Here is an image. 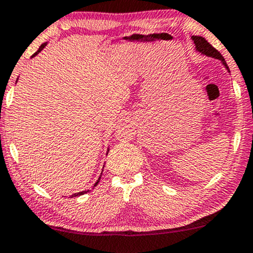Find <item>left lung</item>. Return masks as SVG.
Wrapping results in <instances>:
<instances>
[{"instance_id":"1","label":"left lung","mask_w":253,"mask_h":253,"mask_svg":"<svg viewBox=\"0 0 253 253\" xmlns=\"http://www.w3.org/2000/svg\"><path fill=\"white\" fill-rule=\"evenodd\" d=\"M192 41L194 42V45H196V50L199 51V53L204 54V55L206 56H210V57H213V59H217V60H220L221 62H223V65L225 66V68L227 69V71L230 72L229 67H227L226 62H225V59L223 57L219 51L215 49L214 47H212L211 44L209 43L208 41H206L205 39L203 38V36H192Z\"/></svg>"}]
</instances>
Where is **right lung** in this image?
Wrapping results in <instances>:
<instances>
[{
    "mask_svg": "<svg viewBox=\"0 0 253 253\" xmlns=\"http://www.w3.org/2000/svg\"><path fill=\"white\" fill-rule=\"evenodd\" d=\"M45 45H47V42H45V43H42L41 45H40V48H39V50L38 51H36V53H34V55H33V56H35V55H38V54L40 53V51H41L42 49H43V48L45 47ZM100 178H101V176H100ZM100 178L99 179H97V180H96V182H95V184H94V186H96V185L97 184H99V181H100ZM87 192H89V191H82V192H78V193H74V194H72V198L73 197H79V196H82V194H84V193H87Z\"/></svg>",
    "mask_w": 253,
    "mask_h": 253,
    "instance_id": "obj_1",
    "label": "right lung"
}]
</instances>
